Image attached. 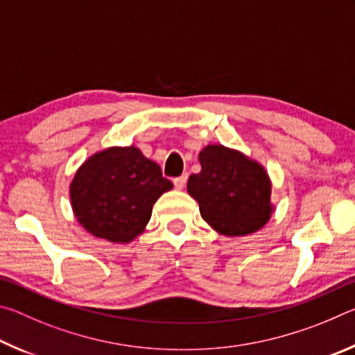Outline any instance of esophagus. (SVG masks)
I'll list each match as a JSON object with an SVG mask.
<instances>
[{
  "label": "esophagus",
  "instance_id": "esophagus-1",
  "mask_svg": "<svg viewBox=\"0 0 355 355\" xmlns=\"http://www.w3.org/2000/svg\"><path fill=\"white\" fill-rule=\"evenodd\" d=\"M186 182H188V173H183V175L173 178V184H175L177 189H183Z\"/></svg>",
  "mask_w": 355,
  "mask_h": 355
}]
</instances>
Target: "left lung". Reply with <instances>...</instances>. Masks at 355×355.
I'll list each match as a JSON object with an SVG mask.
<instances>
[{
  "instance_id": "1",
  "label": "left lung",
  "mask_w": 355,
  "mask_h": 355,
  "mask_svg": "<svg viewBox=\"0 0 355 355\" xmlns=\"http://www.w3.org/2000/svg\"><path fill=\"white\" fill-rule=\"evenodd\" d=\"M202 171L188 180V192L200 214L222 235L239 236L266 224L271 183L263 167L236 150L208 146L200 152Z\"/></svg>"
}]
</instances>
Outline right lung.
Here are the masks:
<instances>
[{
  "label": "right lung",
  "instance_id": "obj_1",
  "mask_svg": "<svg viewBox=\"0 0 355 355\" xmlns=\"http://www.w3.org/2000/svg\"><path fill=\"white\" fill-rule=\"evenodd\" d=\"M161 167L136 147H111L94 155L70 184L71 207L94 236L130 243L142 233L153 203L172 189Z\"/></svg>",
  "mask_w": 355,
  "mask_h": 355
}]
</instances>
